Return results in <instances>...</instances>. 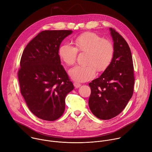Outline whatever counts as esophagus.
Here are the masks:
<instances>
[{
	"instance_id": "obj_1",
	"label": "esophagus",
	"mask_w": 152,
	"mask_h": 152,
	"mask_svg": "<svg viewBox=\"0 0 152 152\" xmlns=\"http://www.w3.org/2000/svg\"><path fill=\"white\" fill-rule=\"evenodd\" d=\"M74 86H75L76 88H79V87H80V86H81V84L80 83H78V82H74Z\"/></svg>"
}]
</instances>
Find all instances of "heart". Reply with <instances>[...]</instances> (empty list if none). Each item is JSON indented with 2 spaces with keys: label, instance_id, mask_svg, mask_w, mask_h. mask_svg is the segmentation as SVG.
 <instances>
[{
  "label": "heart",
  "instance_id": "heart-1",
  "mask_svg": "<svg viewBox=\"0 0 152 152\" xmlns=\"http://www.w3.org/2000/svg\"><path fill=\"white\" fill-rule=\"evenodd\" d=\"M76 47L66 42L59 49L61 59L67 65L73 64L76 60L77 50L86 52L85 66H76L69 70L72 79L79 82H85L94 78L96 69L104 70L111 64L114 54L112 42L104 39L94 33H85L77 37L75 41Z\"/></svg>",
  "mask_w": 152,
  "mask_h": 152
}]
</instances>
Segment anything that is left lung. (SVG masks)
<instances>
[{
	"mask_svg": "<svg viewBox=\"0 0 152 152\" xmlns=\"http://www.w3.org/2000/svg\"><path fill=\"white\" fill-rule=\"evenodd\" d=\"M110 31L114 42L113 59L100 76L89 83L90 109L101 120H110L123 111L133 95L135 82L131 49L115 30L110 28Z\"/></svg>",
	"mask_w": 152,
	"mask_h": 152,
	"instance_id": "1",
	"label": "left lung"
}]
</instances>
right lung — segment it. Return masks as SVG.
<instances>
[{
  "label": "right lung",
  "mask_w": 152,
  "mask_h": 152,
  "mask_svg": "<svg viewBox=\"0 0 152 152\" xmlns=\"http://www.w3.org/2000/svg\"><path fill=\"white\" fill-rule=\"evenodd\" d=\"M70 30L44 31L25 48L18 77L21 94L29 110L38 118L54 121L63 114L65 99L74 89L61 64L59 49Z\"/></svg>",
  "instance_id": "right-lung-1"
}]
</instances>
